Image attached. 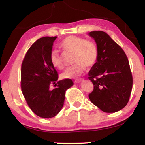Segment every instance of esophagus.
Segmentation results:
<instances>
[{
	"label": "esophagus",
	"instance_id": "esophagus-1",
	"mask_svg": "<svg viewBox=\"0 0 145 145\" xmlns=\"http://www.w3.org/2000/svg\"><path fill=\"white\" fill-rule=\"evenodd\" d=\"M83 80H84L83 78H78V79L75 80V83H79V82H80L83 81Z\"/></svg>",
	"mask_w": 145,
	"mask_h": 145
}]
</instances>
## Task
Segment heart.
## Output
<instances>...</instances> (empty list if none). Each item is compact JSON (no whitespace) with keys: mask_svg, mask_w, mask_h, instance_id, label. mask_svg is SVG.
<instances>
[{"mask_svg":"<svg viewBox=\"0 0 145 145\" xmlns=\"http://www.w3.org/2000/svg\"><path fill=\"white\" fill-rule=\"evenodd\" d=\"M60 48L66 53L73 54L72 67L62 73L63 78H74L84 72L86 67H91L98 57V48L96 44L91 40H86L81 37L68 36L60 44ZM50 61L54 68L62 70L65 67L62 57L57 51H52L50 54Z\"/></svg>","mask_w":145,"mask_h":145,"instance_id":"obj_1","label":"heart"}]
</instances>
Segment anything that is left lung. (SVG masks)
Returning <instances> with one entry per match:
<instances>
[{"label": "left lung", "instance_id": "8db88e82", "mask_svg": "<svg viewBox=\"0 0 145 145\" xmlns=\"http://www.w3.org/2000/svg\"><path fill=\"white\" fill-rule=\"evenodd\" d=\"M98 57L89 72L94 86L91 101L103 112L114 113L127 104L133 87V76L125 52L106 32L91 31Z\"/></svg>", "mask_w": 145, "mask_h": 145}]
</instances>
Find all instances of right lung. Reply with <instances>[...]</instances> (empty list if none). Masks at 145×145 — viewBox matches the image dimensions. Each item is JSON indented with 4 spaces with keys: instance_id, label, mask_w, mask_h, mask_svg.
I'll list each match as a JSON object with an SVG mask.
<instances>
[{
    "instance_id": "add662e5",
    "label": "right lung",
    "mask_w": 145,
    "mask_h": 145,
    "mask_svg": "<svg viewBox=\"0 0 145 145\" xmlns=\"http://www.w3.org/2000/svg\"><path fill=\"white\" fill-rule=\"evenodd\" d=\"M56 38L38 39L28 50L22 64V93L31 111L42 118H51L58 114L63 106L66 91L73 84L72 80L66 78L57 82L56 88L50 89L58 79L57 71L50 61Z\"/></svg>"
}]
</instances>
